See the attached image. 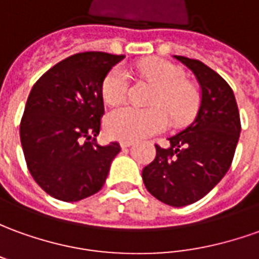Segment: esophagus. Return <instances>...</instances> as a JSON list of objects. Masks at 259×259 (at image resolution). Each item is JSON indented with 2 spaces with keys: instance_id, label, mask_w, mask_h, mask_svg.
Wrapping results in <instances>:
<instances>
[{
  "instance_id": "34e87169",
  "label": "esophagus",
  "mask_w": 259,
  "mask_h": 259,
  "mask_svg": "<svg viewBox=\"0 0 259 259\" xmlns=\"http://www.w3.org/2000/svg\"><path fill=\"white\" fill-rule=\"evenodd\" d=\"M134 144V141L133 140H122L121 142H119V145L122 148H128V147H131Z\"/></svg>"
}]
</instances>
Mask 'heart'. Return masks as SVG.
I'll use <instances>...</instances> for the list:
<instances>
[{
  "mask_svg": "<svg viewBox=\"0 0 259 259\" xmlns=\"http://www.w3.org/2000/svg\"><path fill=\"white\" fill-rule=\"evenodd\" d=\"M144 77L156 85L151 97L152 107H119L106 118V130L110 137L119 140H140L162 133L169 124V115L181 124L193 118L199 108V93L186 81V73L179 66L165 59L152 58L140 65ZM131 76L125 66L117 65L107 73L101 83V94L106 103L117 106L128 96Z\"/></svg>",
  "mask_w": 259,
  "mask_h": 259,
  "instance_id": "1",
  "label": "heart"
}]
</instances>
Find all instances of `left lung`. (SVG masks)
I'll list each match as a JSON object with an SVG mask.
<instances>
[{"label":"left lung","instance_id":"obj_1","mask_svg":"<svg viewBox=\"0 0 259 259\" xmlns=\"http://www.w3.org/2000/svg\"><path fill=\"white\" fill-rule=\"evenodd\" d=\"M200 84V107L194 121L156 147L155 159L142 169L148 192L165 204L182 207L200 200L231 166L241 131L234 93L224 78L200 60L175 56Z\"/></svg>","mask_w":259,"mask_h":259}]
</instances>
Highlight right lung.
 Returning a JSON list of instances; mask_svg holds the SVG:
<instances>
[{
    "instance_id": "obj_1",
    "label": "right lung",
    "mask_w": 259,
    "mask_h": 259,
    "mask_svg": "<svg viewBox=\"0 0 259 259\" xmlns=\"http://www.w3.org/2000/svg\"><path fill=\"white\" fill-rule=\"evenodd\" d=\"M124 55L81 52L59 62L32 87L19 124L26 166L39 186L62 201L96 194L118 142L97 144L104 103L101 83Z\"/></svg>"
}]
</instances>
